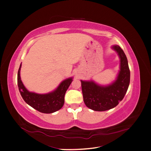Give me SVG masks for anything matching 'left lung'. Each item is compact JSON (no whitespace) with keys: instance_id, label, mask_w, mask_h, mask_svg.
Listing matches in <instances>:
<instances>
[{"instance_id":"1","label":"left lung","mask_w":151,"mask_h":151,"mask_svg":"<svg viewBox=\"0 0 151 151\" xmlns=\"http://www.w3.org/2000/svg\"><path fill=\"white\" fill-rule=\"evenodd\" d=\"M113 49L120 59V70L115 82L107 86H101L93 81H81L83 101L88 108L103 111L115 108L124 99L130 82V70L126 54L119 45Z\"/></svg>"}]
</instances>
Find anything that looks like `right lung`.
Instances as JSON below:
<instances>
[{"mask_svg":"<svg viewBox=\"0 0 151 151\" xmlns=\"http://www.w3.org/2000/svg\"><path fill=\"white\" fill-rule=\"evenodd\" d=\"M20 68L21 65L18 71V86L22 97L27 104L43 113H52L63 107L65 102V95L72 81V78L63 81L52 92L47 94H38L29 92L24 86L20 76Z\"/></svg>","mask_w":151,"mask_h":151,"instance_id":"add662e5","label":"right lung"}]
</instances>
